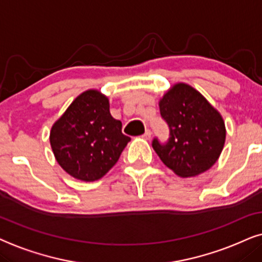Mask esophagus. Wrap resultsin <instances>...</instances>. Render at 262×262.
I'll return each instance as SVG.
<instances>
[{"label": "esophagus", "mask_w": 262, "mask_h": 262, "mask_svg": "<svg viewBox=\"0 0 262 262\" xmlns=\"http://www.w3.org/2000/svg\"><path fill=\"white\" fill-rule=\"evenodd\" d=\"M142 138L144 139H146V140H149V139H151V132L148 130V129H146V132H145V134L142 135Z\"/></svg>", "instance_id": "34e87169"}]
</instances>
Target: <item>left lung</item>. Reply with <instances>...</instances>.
<instances>
[{"label":"left lung","instance_id":"1","mask_svg":"<svg viewBox=\"0 0 262 262\" xmlns=\"http://www.w3.org/2000/svg\"><path fill=\"white\" fill-rule=\"evenodd\" d=\"M160 115L170 129L169 141L153 149L180 177H194L217 162L225 144V123L219 111L194 87L177 82L159 100Z\"/></svg>","mask_w":262,"mask_h":262}]
</instances>
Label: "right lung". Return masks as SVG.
I'll use <instances>...</instances> for the list:
<instances>
[{
  "mask_svg": "<svg viewBox=\"0 0 262 262\" xmlns=\"http://www.w3.org/2000/svg\"><path fill=\"white\" fill-rule=\"evenodd\" d=\"M130 138L110 114L109 98L98 90L79 95L52 124L50 145L66 172L83 182L102 179L117 163Z\"/></svg>",
  "mask_w": 262,
  "mask_h": 262,
  "instance_id": "1",
  "label": "right lung"
}]
</instances>
